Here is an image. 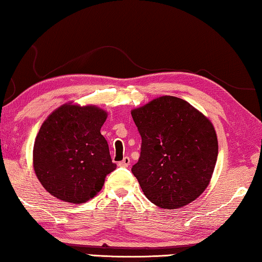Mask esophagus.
Segmentation results:
<instances>
[{"instance_id":"obj_1","label":"esophagus","mask_w":262,"mask_h":262,"mask_svg":"<svg viewBox=\"0 0 262 262\" xmlns=\"http://www.w3.org/2000/svg\"><path fill=\"white\" fill-rule=\"evenodd\" d=\"M129 165H130V159L128 158V156H124L122 161L118 162V166L119 167H128Z\"/></svg>"}]
</instances>
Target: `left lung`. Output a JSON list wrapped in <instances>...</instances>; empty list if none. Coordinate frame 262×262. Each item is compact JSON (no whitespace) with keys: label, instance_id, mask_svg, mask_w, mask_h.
<instances>
[{"label":"left lung","instance_id":"8db88e82","mask_svg":"<svg viewBox=\"0 0 262 262\" xmlns=\"http://www.w3.org/2000/svg\"><path fill=\"white\" fill-rule=\"evenodd\" d=\"M130 113L142 138L132 171L148 200L160 208L177 209L200 196L217 159L210 120L187 101L169 95Z\"/></svg>","mask_w":262,"mask_h":262}]
</instances>
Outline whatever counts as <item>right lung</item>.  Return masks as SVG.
<instances>
[{
    "label": "right lung",
    "instance_id": "right-lung-1",
    "mask_svg": "<svg viewBox=\"0 0 262 262\" xmlns=\"http://www.w3.org/2000/svg\"><path fill=\"white\" fill-rule=\"evenodd\" d=\"M107 116L97 106L68 102L42 123L34 143L33 167L43 188L58 200L87 202L116 168L100 132Z\"/></svg>",
    "mask_w": 262,
    "mask_h": 262
}]
</instances>
